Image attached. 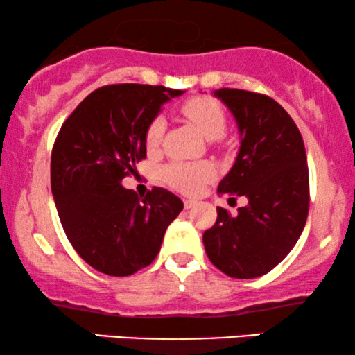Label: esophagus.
<instances>
[{
  "label": "esophagus",
  "instance_id": "34e87169",
  "mask_svg": "<svg viewBox=\"0 0 355 355\" xmlns=\"http://www.w3.org/2000/svg\"><path fill=\"white\" fill-rule=\"evenodd\" d=\"M196 200H191V198H186V200H184V208H186V210H191V208H193L196 207Z\"/></svg>",
  "mask_w": 355,
  "mask_h": 355
}]
</instances>
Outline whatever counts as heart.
I'll list each match as a JSON object with an SVG mask.
<instances>
[{"label": "heart", "mask_w": 355, "mask_h": 355, "mask_svg": "<svg viewBox=\"0 0 355 355\" xmlns=\"http://www.w3.org/2000/svg\"><path fill=\"white\" fill-rule=\"evenodd\" d=\"M182 113L191 119L207 139H216L226 129V114L223 106L211 96L202 95L189 98L182 105ZM164 132L163 119H153L145 132L148 148H157L162 144ZM213 176V168L208 163L176 162L162 169V179L169 187L184 193H196Z\"/></svg>", "instance_id": "obj_1"}]
</instances>
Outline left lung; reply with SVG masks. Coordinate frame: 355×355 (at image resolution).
I'll return each mask as SVG.
<instances>
[{
	"label": "left lung",
	"instance_id": "8db88e82",
	"mask_svg": "<svg viewBox=\"0 0 355 355\" xmlns=\"http://www.w3.org/2000/svg\"><path fill=\"white\" fill-rule=\"evenodd\" d=\"M215 95L234 114L241 132L236 163L218 192L249 202L234 216L218 207L203 245L218 270L250 279L273 270L302 234L310 205L307 157L297 125L278 101L239 89Z\"/></svg>",
	"mask_w": 355,
	"mask_h": 355
}]
</instances>
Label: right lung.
Returning <instances> with one entry per match:
<instances>
[{
  "label": "right lung",
  "mask_w": 355,
  "mask_h": 355,
  "mask_svg": "<svg viewBox=\"0 0 355 355\" xmlns=\"http://www.w3.org/2000/svg\"><path fill=\"white\" fill-rule=\"evenodd\" d=\"M182 90L113 84L80 101L51 150V192L71 245L92 268L129 276L155 260L166 227L182 210L163 187L145 197L121 181L147 157L145 132L159 106Z\"/></svg>",
  "instance_id": "obj_1"
}]
</instances>
